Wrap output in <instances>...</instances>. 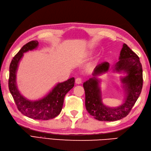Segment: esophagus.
<instances>
[{"instance_id": "1", "label": "esophagus", "mask_w": 151, "mask_h": 151, "mask_svg": "<svg viewBox=\"0 0 151 151\" xmlns=\"http://www.w3.org/2000/svg\"><path fill=\"white\" fill-rule=\"evenodd\" d=\"M75 82H76V84H81L82 82V79L81 78H76L75 80Z\"/></svg>"}]
</instances>
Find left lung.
Segmentation results:
<instances>
[{
    "label": "left lung",
    "mask_w": 151,
    "mask_h": 151,
    "mask_svg": "<svg viewBox=\"0 0 151 151\" xmlns=\"http://www.w3.org/2000/svg\"><path fill=\"white\" fill-rule=\"evenodd\" d=\"M118 61L110 67L108 62L99 64L94 69L92 78L83 83L85 91V105L86 110L94 119L100 121H116L126 117L130 112L141 92L143 87V69L138 56L124 44ZM112 70L114 72L124 73L126 75L121 80L125 90L124 103L116 108L103 104L101 81L97 76Z\"/></svg>",
    "instance_id": "1"
}]
</instances>
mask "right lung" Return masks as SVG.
<instances>
[{
	"label": "right lung",
	"instance_id": "1",
	"mask_svg": "<svg viewBox=\"0 0 151 151\" xmlns=\"http://www.w3.org/2000/svg\"><path fill=\"white\" fill-rule=\"evenodd\" d=\"M37 40H32L23 46L14 56L10 65L8 87L18 110L23 115L32 119L47 120L56 117L63 108L64 97L75 85V78L59 82L48 94L37 100H29L23 96L18 90L16 82V73L23 54L36 49Z\"/></svg>",
	"mask_w": 151,
	"mask_h": 151
}]
</instances>
